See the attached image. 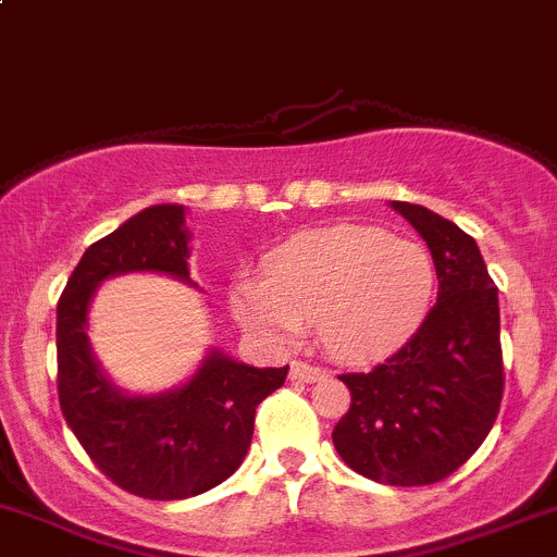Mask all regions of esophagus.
<instances>
[{"mask_svg": "<svg viewBox=\"0 0 557 557\" xmlns=\"http://www.w3.org/2000/svg\"><path fill=\"white\" fill-rule=\"evenodd\" d=\"M289 377L295 380V383H317V380L325 377V372H322L320 367H311V363H293V369H289Z\"/></svg>", "mask_w": 557, "mask_h": 557, "instance_id": "1", "label": "esophagus"}]
</instances>
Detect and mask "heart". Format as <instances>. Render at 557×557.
I'll use <instances>...</instances> for the list:
<instances>
[{
  "label": "heart",
  "mask_w": 557,
  "mask_h": 557,
  "mask_svg": "<svg viewBox=\"0 0 557 557\" xmlns=\"http://www.w3.org/2000/svg\"><path fill=\"white\" fill-rule=\"evenodd\" d=\"M434 264L410 237L358 224L304 232L268 257L264 275L232 287V311L253 336L287 344L314 320L322 349L338 361L388 352L421 322Z\"/></svg>",
  "instance_id": "b5f03b06"
}]
</instances>
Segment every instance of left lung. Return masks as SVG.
<instances>
[{
    "mask_svg": "<svg viewBox=\"0 0 557 557\" xmlns=\"http://www.w3.org/2000/svg\"><path fill=\"white\" fill-rule=\"evenodd\" d=\"M391 208L432 251L437 304L388 361L338 377L352 401L333 429V446L367 479L423 486L462 468L495 423L503 399L500 309L473 237L421 205Z\"/></svg>",
    "mask_w": 557,
    "mask_h": 557,
    "instance_id": "left-lung-1",
    "label": "left lung"
}]
</instances>
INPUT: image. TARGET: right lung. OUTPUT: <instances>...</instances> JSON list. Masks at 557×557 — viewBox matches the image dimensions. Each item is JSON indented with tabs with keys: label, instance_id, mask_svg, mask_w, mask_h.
Returning <instances> with one entry per match:
<instances>
[{
	"label": "right lung",
	"instance_id": "1",
	"mask_svg": "<svg viewBox=\"0 0 557 557\" xmlns=\"http://www.w3.org/2000/svg\"><path fill=\"white\" fill-rule=\"evenodd\" d=\"M183 205H152L84 251L57 304V391L67 426L116 486L150 500H183L230 479L246 459L253 416L289 367L257 369L219 347L177 388L131 394L89 344V304L103 282L163 273L190 284Z\"/></svg>",
	"mask_w": 557,
	"mask_h": 557
}]
</instances>
